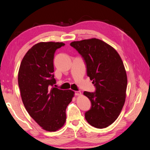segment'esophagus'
I'll list each match as a JSON object with an SVG mask.
<instances>
[{
    "instance_id": "obj_1",
    "label": "esophagus",
    "mask_w": 150,
    "mask_h": 150,
    "mask_svg": "<svg viewBox=\"0 0 150 150\" xmlns=\"http://www.w3.org/2000/svg\"><path fill=\"white\" fill-rule=\"evenodd\" d=\"M81 95V92L80 91H75V95Z\"/></svg>"
}]
</instances>
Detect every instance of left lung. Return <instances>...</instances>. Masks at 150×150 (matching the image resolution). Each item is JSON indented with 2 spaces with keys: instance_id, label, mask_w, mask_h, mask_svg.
Wrapping results in <instances>:
<instances>
[{
  "instance_id": "left-lung-1",
  "label": "left lung",
  "mask_w": 150,
  "mask_h": 150,
  "mask_svg": "<svg viewBox=\"0 0 150 150\" xmlns=\"http://www.w3.org/2000/svg\"><path fill=\"white\" fill-rule=\"evenodd\" d=\"M70 46L82 57L95 88L94 92H84L91 103L85 119L95 128H106L117 119L125 102L128 81L122 60L113 47L97 39L74 41Z\"/></svg>"
}]
</instances>
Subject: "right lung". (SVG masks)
<instances>
[{
  "instance_id": "right-lung-1",
  "label": "right lung",
  "mask_w": 150,
  "mask_h": 150,
  "mask_svg": "<svg viewBox=\"0 0 150 150\" xmlns=\"http://www.w3.org/2000/svg\"><path fill=\"white\" fill-rule=\"evenodd\" d=\"M62 42H40L34 45L22 59L18 74V83L24 107L42 128L55 132L64 124L66 110L74 92L53 87V59Z\"/></svg>"
}]
</instances>
